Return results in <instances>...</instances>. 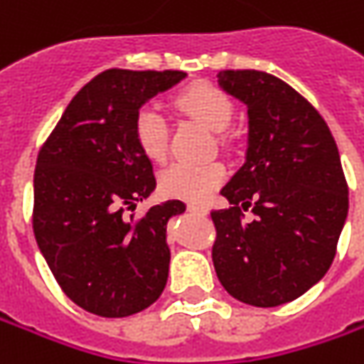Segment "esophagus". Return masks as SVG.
Listing matches in <instances>:
<instances>
[{
	"label": "esophagus",
	"instance_id": "esophagus-1",
	"mask_svg": "<svg viewBox=\"0 0 364 364\" xmlns=\"http://www.w3.org/2000/svg\"><path fill=\"white\" fill-rule=\"evenodd\" d=\"M188 210L190 213H194V215H206V213H208V208H206L204 204H198V203L188 204Z\"/></svg>",
	"mask_w": 364,
	"mask_h": 364
}]
</instances>
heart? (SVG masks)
<instances>
[{
	"label": "heart",
	"mask_w": 364,
	"mask_h": 364,
	"mask_svg": "<svg viewBox=\"0 0 364 364\" xmlns=\"http://www.w3.org/2000/svg\"><path fill=\"white\" fill-rule=\"evenodd\" d=\"M178 107L213 132H223L235 115V105L227 92L208 82H194L176 95ZM133 137L149 160H164L168 151V121L154 107H141L133 119ZM225 178L218 161H174L160 174L164 194L204 200Z\"/></svg>",
	"instance_id": "b5f03b06"
}]
</instances>
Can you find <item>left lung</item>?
Masks as SVG:
<instances>
[{
    "label": "left lung",
    "mask_w": 364,
    "mask_h": 364,
    "mask_svg": "<svg viewBox=\"0 0 364 364\" xmlns=\"http://www.w3.org/2000/svg\"><path fill=\"white\" fill-rule=\"evenodd\" d=\"M218 87L247 107L243 166L213 210V263L232 298L273 308L316 286L348 217V186L326 121L300 92L261 70H220ZM251 208L253 221L242 210Z\"/></svg>",
    "instance_id": "left-lung-1"
}]
</instances>
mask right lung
I'll list each match as a JSON object with an SVG mask.
<instances>
[{"label": "right lung", "mask_w": 364, "mask_h": 364, "mask_svg": "<svg viewBox=\"0 0 364 364\" xmlns=\"http://www.w3.org/2000/svg\"><path fill=\"white\" fill-rule=\"evenodd\" d=\"M186 78L182 70L111 68L87 82L38 154L34 235L64 294L82 310L125 318L168 282V220L182 200L125 215L156 190L151 160L133 137L135 113Z\"/></svg>", "instance_id": "right-lung-1"}]
</instances>
